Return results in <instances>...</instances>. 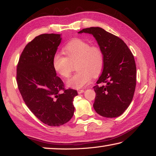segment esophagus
Listing matches in <instances>:
<instances>
[{
    "label": "esophagus",
    "instance_id": "34e87169",
    "mask_svg": "<svg viewBox=\"0 0 156 156\" xmlns=\"http://www.w3.org/2000/svg\"><path fill=\"white\" fill-rule=\"evenodd\" d=\"M84 91L83 90V89H80V90H78V93L80 94H83V92H84Z\"/></svg>",
    "mask_w": 156,
    "mask_h": 156
}]
</instances>
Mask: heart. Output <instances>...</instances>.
Returning a JSON list of instances; mask_svg holds the SVG:
<instances>
[{"label":"heart","instance_id":"1","mask_svg":"<svg viewBox=\"0 0 156 156\" xmlns=\"http://www.w3.org/2000/svg\"><path fill=\"white\" fill-rule=\"evenodd\" d=\"M66 56L56 54L53 57V67L62 77L67 78L76 66L77 72L67 80V86L80 89L90 83L92 77L99 75L104 66V54L100 47L89 42L76 38L63 48Z\"/></svg>","mask_w":156,"mask_h":156}]
</instances>
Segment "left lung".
<instances>
[{
  "mask_svg": "<svg viewBox=\"0 0 156 156\" xmlns=\"http://www.w3.org/2000/svg\"><path fill=\"white\" fill-rule=\"evenodd\" d=\"M78 33L92 34L104 54L103 70L98 84L94 87V109L105 118L120 116L131 104L135 92L136 66L133 55L122 39L102 28H86Z\"/></svg>",
  "mask_w": 156,
  "mask_h": 156,
  "instance_id": "obj_1",
  "label": "left lung"
}]
</instances>
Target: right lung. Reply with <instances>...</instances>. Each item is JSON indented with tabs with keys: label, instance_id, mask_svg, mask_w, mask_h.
<instances>
[{
	"label": "right lung",
	"instance_id": "add662e5",
	"mask_svg": "<svg viewBox=\"0 0 156 156\" xmlns=\"http://www.w3.org/2000/svg\"><path fill=\"white\" fill-rule=\"evenodd\" d=\"M61 40L60 34L35 37L23 49L16 70L18 87L26 105L41 122L53 126L71 120L73 98L78 95L74 89H65L53 67V57Z\"/></svg>",
	"mask_w": 156,
	"mask_h": 156
}]
</instances>
